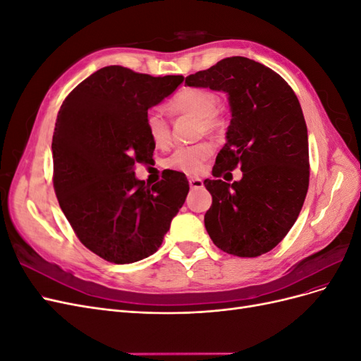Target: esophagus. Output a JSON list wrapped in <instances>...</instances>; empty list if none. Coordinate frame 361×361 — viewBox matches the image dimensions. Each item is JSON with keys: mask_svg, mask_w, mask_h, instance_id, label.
<instances>
[{"mask_svg": "<svg viewBox=\"0 0 361 361\" xmlns=\"http://www.w3.org/2000/svg\"><path fill=\"white\" fill-rule=\"evenodd\" d=\"M190 187L192 190H199L203 188V180L200 178H190Z\"/></svg>", "mask_w": 361, "mask_h": 361, "instance_id": "1", "label": "esophagus"}]
</instances>
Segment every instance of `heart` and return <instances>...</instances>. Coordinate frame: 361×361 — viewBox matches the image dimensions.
<instances>
[{
	"label": "heart",
	"mask_w": 361,
	"mask_h": 361,
	"mask_svg": "<svg viewBox=\"0 0 361 361\" xmlns=\"http://www.w3.org/2000/svg\"><path fill=\"white\" fill-rule=\"evenodd\" d=\"M174 114H191L200 118V133H220L224 120L216 113L218 96L206 89H185L173 97L169 104ZM145 125L152 143L158 147H167L171 140L170 123L159 110H150L146 114ZM212 145L207 141L180 146L167 158L166 166L185 174H197L202 171L204 161L212 155Z\"/></svg>",
	"instance_id": "b5f03b06"
}]
</instances>
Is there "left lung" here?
I'll return each instance as SVG.
<instances>
[{"mask_svg":"<svg viewBox=\"0 0 361 361\" xmlns=\"http://www.w3.org/2000/svg\"><path fill=\"white\" fill-rule=\"evenodd\" d=\"M185 84L227 93L232 111L215 179L204 180L212 195L206 231L228 255L268 253L297 221L309 190V138L298 97L279 73L245 57L224 59ZM236 166L241 181L217 179Z\"/></svg>","mask_w":361,"mask_h":361,"instance_id":"1","label":"left lung"}]
</instances>
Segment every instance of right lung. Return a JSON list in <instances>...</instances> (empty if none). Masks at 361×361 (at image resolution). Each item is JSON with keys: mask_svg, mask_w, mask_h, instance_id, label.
Masks as SVG:
<instances>
[{"mask_svg": "<svg viewBox=\"0 0 361 361\" xmlns=\"http://www.w3.org/2000/svg\"><path fill=\"white\" fill-rule=\"evenodd\" d=\"M182 81V75L106 66L76 85L59 111L54 190L80 241L113 264L154 255L187 199L183 173L169 170L149 187L134 171L155 150L145 125L147 110Z\"/></svg>", "mask_w": 361, "mask_h": 361, "instance_id": "add662e5", "label": "right lung"}]
</instances>
